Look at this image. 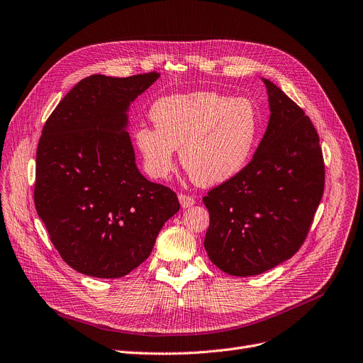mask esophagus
<instances>
[{
	"label": "esophagus",
	"instance_id": "34e87169",
	"mask_svg": "<svg viewBox=\"0 0 363 363\" xmlns=\"http://www.w3.org/2000/svg\"><path fill=\"white\" fill-rule=\"evenodd\" d=\"M179 201H180L183 208H187V206H192V205H195V202H196L194 196H189V195H184V194H180V195H179Z\"/></svg>",
	"mask_w": 363,
	"mask_h": 363
}]
</instances>
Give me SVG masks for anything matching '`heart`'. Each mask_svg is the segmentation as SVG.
Returning a JSON list of instances; mask_svg holds the SVG:
<instances>
[{"label":"heart","instance_id":"b5f03b06","mask_svg":"<svg viewBox=\"0 0 363 363\" xmlns=\"http://www.w3.org/2000/svg\"><path fill=\"white\" fill-rule=\"evenodd\" d=\"M149 116L155 128L134 134L147 174L164 179L174 165V149L191 180L210 187L242 171L258 146L263 118L250 97L196 91L158 99Z\"/></svg>","mask_w":363,"mask_h":363}]
</instances>
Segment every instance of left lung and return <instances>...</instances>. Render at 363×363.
<instances>
[{
    "label": "left lung",
    "mask_w": 363,
    "mask_h": 363,
    "mask_svg": "<svg viewBox=\"0 0 363 363\" xmlns=\"http://www.w3.org/2000/svg\"><path fill=\"white\" fill-rule=\"evenodd\" d=\"M270 119L250 164L203 196L210 228L203 247L232 276L260 274L303 245L323 195L319 135L304 111L263 79Z\"/></svg>",
    "instance_id": "left-lung-1"
}]
</instances>
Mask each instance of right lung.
Returning a JSON list of instances; mask_svg holds the SVG:
<instances>
[{
  "label": "right lung",
  "instance_id": "right-lung-1",
  "mask_svg": "<svg viewBox=\"0 0 363 363\" xmlns=\"http://www.w3.org/2000/svg\"><path fill=\"white\" fill-rule=\"evenodd\" d=\"M158 78H84L44 124L33 201L55 248L82 274H128L180 210L169 187L140 174L125 130L130 103Z\"/></svg>",
  "mask_w": 363,
  "mask_h": 363
}]
</instances>
